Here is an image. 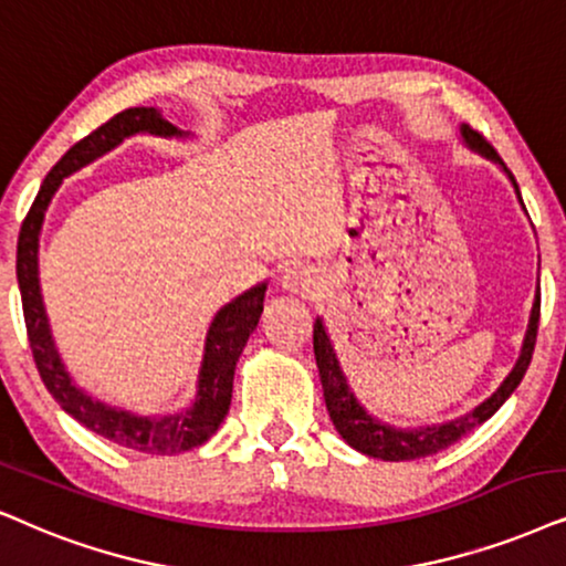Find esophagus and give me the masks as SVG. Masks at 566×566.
<instances>
[{"mask_svg": "<svg viewBox=\"0 0 566 566\" xmlns=\"http://www.w3.org/2000/svg\"><path fill=\"white\" fill-rule=\"evenodd\" d=\"M281 285H283V291L296 293V296H310V293L319 289V275L314 273L312 268L296 265V268L285 270L281 277Z\"/></svg>", "mask_w": 566, "mask_h": 566, "instance_id": "1", "label": "esophagus"}]
</instances>
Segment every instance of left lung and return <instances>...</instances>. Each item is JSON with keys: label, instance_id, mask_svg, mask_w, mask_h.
Returning a JSON list of instances; mask_svg holds the SVG:
<instances>
[{"label": "left lung", "instance_id": "8db88e82", "mask_svg": "<svg viewBox=\"0 0 566 566\" xmlns=\"http://www.w3.org/2000/svg\"><path fill=\"white\" fill-rule=\"evenodd\" d=\"M462 143L471 150H479L483 158L494 160V164L502 166V171L510 176L512 187H515L517 200L523 205V197H520L515 176L510 174V168L504 166V160L499 158V153L491 148V145L483 139V135L468 127V124H460ZM538 317H541V293H535L531 319H527L525 340L523 348H520V356L507 379L499 385V390L475 406L471 413L454 418V421L447 423H434V427H418V429H398L390 427V423L379 421L371 413H366V408L356 400V395L350 392L346 374L340 369V361H337L333 343H329V335L322 319L314 322V358H317V369L322 379V390H325V402L327 413L333 418L337 434H340L346 442L354 447V450L369 454V458L387 460V462H400V460H418L429 458V454H437L444 447H450L471 434L475 427H481L483 421H489L491 416L496 413L499 408L504 406V400L510 398L512 392L517 390V385L523 381L527 366H531L533 348H535V335H538Z\"/></svg>", "mask_w": 566, "mask_h": 566}]
</instances>
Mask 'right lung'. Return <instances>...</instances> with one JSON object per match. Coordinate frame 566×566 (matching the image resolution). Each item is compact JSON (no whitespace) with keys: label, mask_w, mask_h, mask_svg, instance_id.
<instances>
[{"label":"right lung","mask_w":566,"mask_h":566,"mask_svg":"<svg viewBox=\"0 0 566 566\" xmlns=\"http://www.w3.org/2000/svg\"><path fill=\"white\" fill-rule=\"evenodd\" d=\"M137 132H148V135L158 137H187V132L176 129L171 122H166L158 108L137 106L116 114L114 119L101 124L98 129L72 145L62 160L46 174L23 220L18 239V285L20 296H23L28 340H31L35 366H39L43 385L54 395L62 410H67L85 429L95 431L104 439H112L116 444L129 447L135 452L179 454L208 442L218 431L226 413H229L233 371H237V361L249 335L254 333L256 322H260L268 283L244 291L212 317L208 337H205L200 374H197L195 402L171 416H135L129 410L106 406V402L80 390L70 371L64 369L62 356L54 346L39 283V237L51 197L56 195V189L62 187V181L72 171L114 150L124 137L137 135Z\"/></svg>","instance_id":"obj_1"}]
</instances>
